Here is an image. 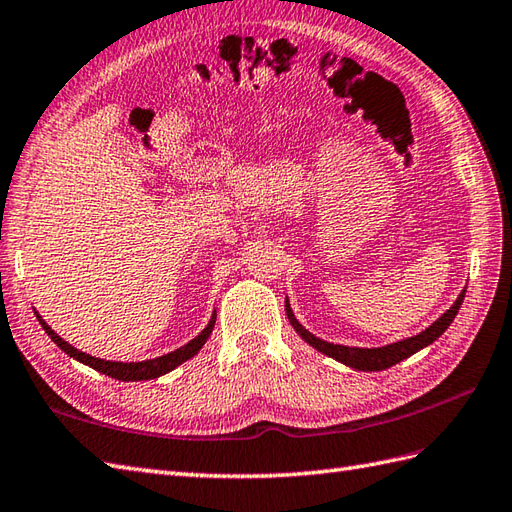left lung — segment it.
Wrapping results in <instances>:
<instances>
[{"instance_id":"obj_1","label":"left lung","mask_w":512,"mask_h":512,"mask_svg":"<svg viewBox=\"0 0 512 512\" xmlns=\"http://www.w3.org/2000/svg\"><path fill=\"white\" fill-rule=\"evenodd\" d=\"M465 292L467 290H462L458 294L456 303L451 305L441 318L434 320L430 327H427L425 331H421V334L412 336V338H406V340L386 344V347H377V349L344 347V344H331V342H325V340L316 338L314 334H310V331H307L299 323V320L294 318V312H292V307H290L288 301H285V314H288L290 325L296 329V334H299L316 351L325 353V355H329V358H334V360H338L342 364L355 368V371H384V368H390V366H395L397 362L410 358V355L421 351L423 347H427V344H432L438 336H443L445 329L451 325V320L456 318L460 305H462V299H465Z\"/></svg>"}]
</instances>
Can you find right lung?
<instances>
[{
    "label": "right lung",
    "mask_w": 512,
    "mask_h": 512,
    "mask_svg": "<svg viewBox=\"0 0 512 512\" xmlns=\"http://www.w3.org/2000/svg\"><path fill=\"white\" fill-rule=\"evenodd\" d=\"M34 314H37L41 327L45 329V334L50 336L52 342L56 344V347H61V351H65V353L69 355V358H74V360H78V362H82V364H87V366L95 368V371H100V373H104V375L120 379V382H141V379H157V377H161V375H165V373L174 371V368H176L178 364H183V362H187L189 358H194V355L202 349V344H205L207 338L211 336L213 325H216V312H213V314H211V320H209V325H207L205 329H202L194 340H189V342L185 344V347H181V349H176V351H172V353H165V355H161V358L144 360V362H111V360L93 358V355L82 353V351H78L76 347H71L69 342H65L61 336L56 334V331H54L50 325L45 323V320L41 318L39 312H34Z\"/></svg>",
    "instance_id": "1"
}]
</instances>
